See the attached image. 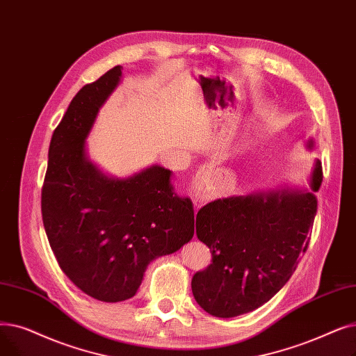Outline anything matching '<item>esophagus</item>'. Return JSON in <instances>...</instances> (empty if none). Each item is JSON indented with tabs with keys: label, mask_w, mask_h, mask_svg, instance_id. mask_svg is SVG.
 <instances>
[{
	"label": "esophagus",
	"mask_w": 356,
	"mask_h": 356,
	"mask_svg": "<svg viewBox=\"0 0 356 356\" xmlns=\"http://www.w3.org/2000/svg\"><path fill=\"white\" fill-rule=\"evenodd\" d=\"M207 200V191L204 190V191H198V193H194V202H195V206L197 204H200V202H202V201H206Z\"/></svg>",
	"instance_id": "esophagus-1"
}]
</instances>
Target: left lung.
Wrapping results in <instances>:
<instances>
[{
  "label": "left lung",
  "instance_id": "1",
  "mask_svg": "<svg viewBox=\"0 0 356 356\" xmlns=\"http://www.w3.org/2000/svg\"><path fill=\"white\" fill-rule=\"evenodd\" d=\"M321 181L323 169L317 161L310 193L230 197L211 201L197 213V236L211 252V264L191 281L202 309L216 317L241 316L282 289L309 248L317 211L314 193Z\"/></svg>",
  "mask_w": 356,
  "mask_h": 356
}]
</instances>
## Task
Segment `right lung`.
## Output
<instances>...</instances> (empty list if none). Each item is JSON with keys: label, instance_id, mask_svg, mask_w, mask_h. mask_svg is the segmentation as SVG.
Returning a JSON list of instances; mask_svg holds the SVG:
<instances>
[{"label": "right lung", "instance_id": "1", "mask_svg": "<svg viewBox=\"0 0 356 356\" xmlns=\"http://www.w3.org/2000/svg\"><path fill=\"white\" fill-rule=\"evenodd\" d=\"M122 70L111 67L74 97L50 140L42 188L43 226L60 269L104 302L131 298L147 265L194 236L191 200L174 194L169 169L154 165L114 179L86 156V139Z\"/></svg>", "mask_w": 356, "mask_h": 356}]
</instances>
